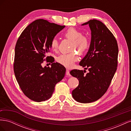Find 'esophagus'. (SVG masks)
<instances>
[{
  "label": "esophagus",
  "mask_w": 131,
  "mask_h": 131,
  "mask_svg": "<svg viewBox=\"0 0 131 131\" xmlns=\"http://www.w3.org/2000/svg\"><path fill=\"white\" fill-rule=\"evenodd\" d=\"M66 74L67 76H69H69H70V73H69V70L67 69Z\"/></svg>",
  "instance_id": "obj_1"
}]
</instances>
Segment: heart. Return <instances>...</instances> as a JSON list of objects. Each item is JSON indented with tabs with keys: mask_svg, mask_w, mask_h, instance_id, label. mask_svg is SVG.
Instances as JSON below:
<instances>
[{
	"mask_svg": "<svg viewBox=\"0 0 131 131\" xmlns=\"http://www.w3.org/2000/svg\"><path fill=\"white\" fill-rule=\"evenodd\" d=\"M64 36L69 40L72 41L71 45V51L77 50L78 53L83 55L85 53L90 45L89 38L86 35L82 34V32L76 28L70 27L67 29L64 34ZM50 47L54 51H57L58 49V41L56 38H53L50 42ZM78 60L77 54L72 52L69 53H64L57 57L56 61L67 68H70L74 63Z\"/></svg>",
	"mask_w": 131,
	"mask_h": 131,
	"instance_id": "1",
	"label": "heart"
}]
</instances>
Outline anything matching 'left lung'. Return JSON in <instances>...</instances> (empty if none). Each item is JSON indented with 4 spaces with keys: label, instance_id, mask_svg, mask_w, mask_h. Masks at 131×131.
<instances>
[{
    "label": "left lung",
    "instance_id": "1",
    "mask_svg": "<svg viewBox=\"0 0 131 131\" xmlns=\"http://www.w3.org/2000/svg\"><path fill=\"white\" fill-rule=\"evenodd\" d=\"M89 25L91 41L89 50L79 65L88 69H73L70 74L78 78L79 85L72 91L75 101L82 103L96 101L108 90L115 73L118 63V48L116 39L102 22L91 19Z\"/></svg>",
    "mask_w": 131,
    "mask_h": 131
}]
</instances>
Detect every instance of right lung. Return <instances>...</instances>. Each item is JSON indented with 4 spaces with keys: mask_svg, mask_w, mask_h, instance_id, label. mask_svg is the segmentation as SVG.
<instances>
[{
    "mask_svg": "<svg viewBox=\"0 0 131 131\" xmlns=\"http://www.w3.org/2000/svg\"><path fill=\"white\" fill-rule=\"evenodd\" d=\"M45 19H38L24 29L15 46L14 70L18 84L26 97L35 102L49 100L55 85L61 81L66 68L54 63L50 52V42L65 27ZM50 62L51 67H42L43 61Z\"/></svg>",
    "mask_w": 131,
    "mask_h": 131,
    "instance_id": "obj_1",
    "label": "right lung"
}]
</instances>
